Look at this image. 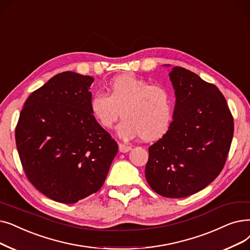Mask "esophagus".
<instances>
[{
    "label": "esophagus",
    "instance_id": "1",
    "mask_svg": "<svg viewBox=\"0 0 250 250\" xmlns=\"http://www.w3.org/2000/svg\"><path fill=\"white\" fill-rule=\"evenodd\" d=\"M118 148H119V151H121L122 153H126V152H128L129 150L132 149L131 146H128L126 144H122V143L118 144Z\"/></svg>",
    "mask_w": 250,
    "mask_h": 250
}]
</instances>
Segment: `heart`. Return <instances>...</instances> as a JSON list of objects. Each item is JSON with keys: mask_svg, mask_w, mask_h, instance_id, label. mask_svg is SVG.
Listing matches in <instances>:
<instances>
[{"mask_svg": "<svg viewBox=\"0 0 250 250\" xmlns=\"http://www.w3.org/2000/svg\"><path fill=\"white\" fill-rule=\"evenodd\" d=\"M107 95L95 93L90 100V110L103 128L109 129L121 115L117 135L125 140L141 137L151 142L164 136L171 117V100L168 91L158 84H149L133 74H121L107 85Z\"/></svg>", "mask_w": 250, "mask_h": 250, "instance_id": "obj_1", "label": "heart"}]
</instances>
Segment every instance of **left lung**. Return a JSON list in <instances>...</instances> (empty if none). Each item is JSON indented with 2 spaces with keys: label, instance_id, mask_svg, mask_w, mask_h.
Instances as JSON below:
<instances>
[{
  "label": "left lung",
  "instance_id": "1",
  "mask_svg": "<svg viewBox=\"0 0 250 250\" xmlns=\"http://www.w3.org/2000/svg\"><path fill=\"white\" fill-rule=\"evenodd\" d=\"M169 80L176 95L173 121L149 147L145 176L161 196L184 198L220 175L231 147L234 122L214 84L179 66L172 67Z\"/></svg>",
  "mask_w": 250,
  "mask_h": 250
}]
</instances>
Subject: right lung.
<instances>
[{"mask_svg":"<svg viewBox=\"0 0 250 250\" xmlns=\"http://www.w3.org/2000/svg\"><path fill=\"white\" fill-rule=\"evenodd\" d=\"M93 82L73 71L56 74L30 94L16 125L27 179L57 202L75 203L98 191L118 151L91 113Z\"/></svg>","mask_w":250,"mask_h":250,"instance_id":"1","label":"right lung"}]
</instances>
